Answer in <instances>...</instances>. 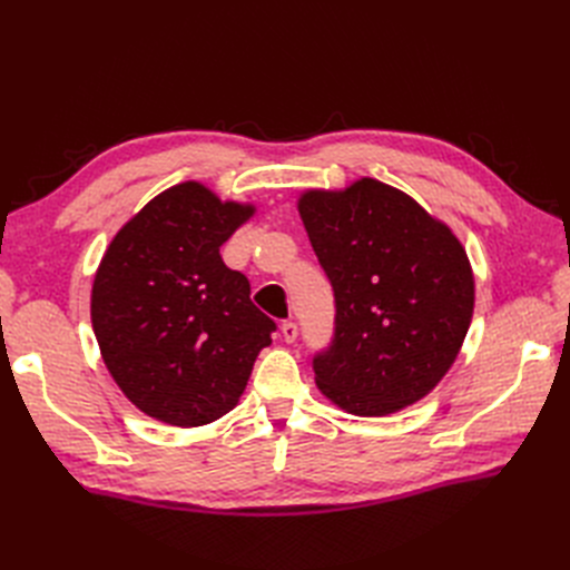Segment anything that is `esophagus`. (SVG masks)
Instances as JSON below:
<instances>
[{"label": "esophagus", "mask_w": 570, "mask_h": 570, "mask_svg": "<svg viewBox=\"0 0 570 570\" xmlns=\"http://www.w3.org/2000/svg\"><path fill=\"white\" fill-rule=\"evenodd\" d=\"M281 333H283V340L285 342H295L297 340V323L295 321H283L281 325Z\"/></svg>", "instance_id": "obj_1"}]
</instances>
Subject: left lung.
Masks as SVG:
<instances>
[{"mask_svg":"<svg viewBox=\"0 0 570 570\" xmlns=\"http://www.w3.org/2000/svg\"><path fill=\"white\" fill-rule=\"evenodd\" d=\"M297 209L335 295L333 342L314 356L318 390L354 416L423 400L452 368L473 318L463 245L375 178L306 189Z\"/></svg>","mask_w":570,"mask_h":570,"instance_id":"left-lung-1","label":"left lung"}]
</instances>
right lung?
<instances>
[{"label": "right lung", "mask_w": 570, "mask_h": 570, "mask_svg": "<svg viewBox=\"0 0 570 570\" xmlns=\"http://www.w3.org/2000/svg\"><path fill=\"white\" fill-rule=\"evenodd\" d=\"M254 214L187 180L116 233L92 283L101 358L128 400L168 425H206L235 409L275 323L220 245Z\"/></svg>", "instance_id": "1"}]
</instances>
